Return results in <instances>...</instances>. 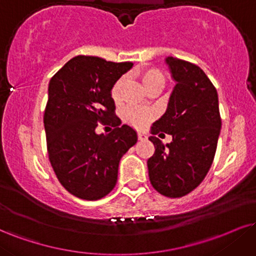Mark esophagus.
Returning a JSON list of instances; mask_svg holds the SVG:
<instances>
[{
	"mask_svg": "<svg viewBox=\"0 0 256 256\" xmlns=\"http://www.w3.org/2000/svg\"><path fill=\"white\" fill-rule=\"evenodd\" d=\"M138 138L140 141H144V140H147V135L144 133H138Z\"/></svg>",
	"mask_w": 256,
	"mask_h": 256,
	"instance_id": "34e87169",
	"label": "esophagus"
}]
</instances>
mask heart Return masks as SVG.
Returning <instances> with one entry per match:
<instances>
[{"mask_svg": "<svg viewBox=\"0 0 256 256\" xmlns=\"http://www.w3.org/2000/svg\"><path fill=\"white\" fill-rule=\"evenodd\" d=\"M138 76H140V80L147 90H150V88L153 86H164V85H165V74H164V72L162 70H159L158 68H142V70H140V72H138ZM126 82H127L126 77L118 78V80L114 83L112 90H110V96H112V100L116 104L122 100L123 89H124ZM122 116L123 118H124V121L133 126V127L142 128L150 121V120H152L153 114L147 109L128 106V108L123 110Z\"/></svg>", "mask_w": 256, "mask_h": 256, "instance_id": "obj_1", "label": "heart"}]
</instances>
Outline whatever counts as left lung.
<instances>
[{"mask_svg":"<svg viewBox=\"0 0 256 256\" xmlns=\"http://www.w3.org/2000/svg\"><path fill=\"white\" fill-rule=\"evenodd\" d=\"M176 85L162 118L150 138L156 152L147 160L150 184L162 196L179 198L203 182L215 158L222 120L216 88L200 66L168 56ZM172 135L164 145L155 135Z\"/></svg>","mask_w":256,"mask_h":256,"instance_id":"obj_1","label":"left lung"}]
</instances>
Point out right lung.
Listing matches in <instances>:
<instances>
[{
  "mask_svg": "<svg viewBox=\"0 0 256 256\" xmlns=\"http://www.w3.org/2000/svg\"><path fill=\"white\" fill-rule=\"evenodd\" d=\"M132 66L77 56L50 80L44 114L48 159L60 184L80 200H97L112 192L120 160L138 141L133 128L118 127L110 96L114 83ZM98 122L114 129L96 134Z\"/></svg>",
  "mask_w": 256,
  "mask_h": 256,
  "instance_id": "obj_1",
  "label": "right lung"
}]
</instances>
